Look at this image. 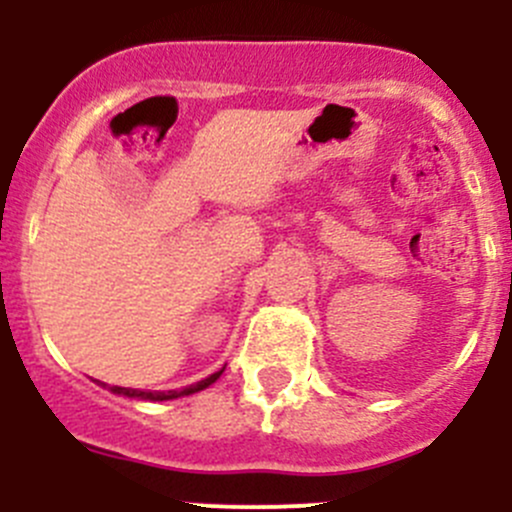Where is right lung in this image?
Listing matches in <instances>:
<instances>
[{"label": "right lung", "instance_id": "1", "mask_svg": "<svg viewBox=\"0 0 512 512\" xmlns=\"http://www.w3.org/2000/svg\"><path fill=\"white\" fill-rule=\"evenodd\" d=\"M225 369L215 371V374H210L208 379L198 381V384L193 386H185L183 391H138V389H123V386H111L113 394H121V396H128V399H143V401H170V399H178V396H188V394H195V391H203L208 389L210 384H215V381L220 379V374H223ZM106 386V384H103Z\"/></svg>", "mask_w": 512, "mask_h": 512}]
</instances>
